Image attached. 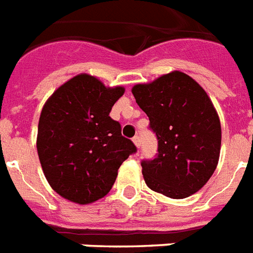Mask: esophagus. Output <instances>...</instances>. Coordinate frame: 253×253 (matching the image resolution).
Instances as JSON below:
<instances>
[{"instance_id": "34e87169", "label": "esophagus", "mask_w": 253, "mask_h": 253, "mask_svg": "<svg viewBox=\"0 0 253 253\" xmlns=\"http://www.w3.org/2000/svg\"><path fill=\"white\" fill-rule=\"evenodd\" d=\"M133 142H134V145H136L137 147L141 146V139H139L138 136H134V137H133Z\"/></svg>"}]
</instances>
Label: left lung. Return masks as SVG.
I'll return each mask as SVG.
<instances>
[{
	"label": "left lung",
	"instance_id": "1",
	"mask_svg": "<svg viewBox=\"0 0 253 253\" xmlns=\"http://www.w3.org/2000/svg\"><path fill=\"white\" fill-rule=\"evenodd\" d=\"M132 92L158 138L157 157L141 162L147 187L171 199L200 191L217 169L222 134L205 90L185 73L172 72Z\"/></svg>",
	"mask_w": 253,
	"mask_h": 253
}]
</instances>
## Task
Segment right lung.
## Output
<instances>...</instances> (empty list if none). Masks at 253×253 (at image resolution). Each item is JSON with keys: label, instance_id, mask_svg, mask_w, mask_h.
Here are the masks:
<instances>
[{"label": "right lung", "instance_id": "obj_1", "mask_svg": "<svg viewBox=\"0 0 253 253\" xmlns=\"http://www.w3.org/2000/svg\"><path fill=\"white\" fill-rule=\"evenodd\" d=\"M124 91L80 74L44 104L36 147L46 180L64 199L86 205L104 197L121 163L137 151L121 136L120 123L110 116Z\"/></svg>", "mask_w": 253, "mask_h": 253}]
</instances>
